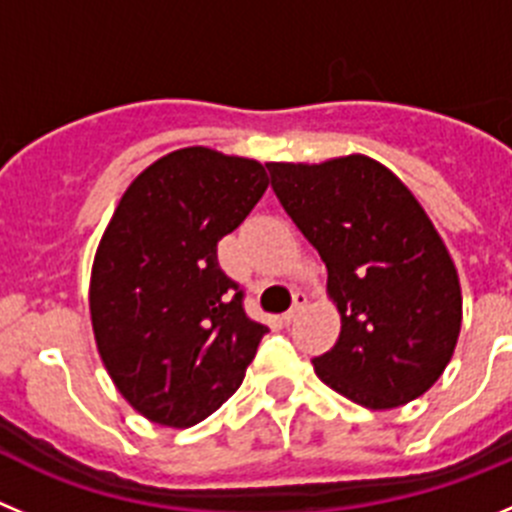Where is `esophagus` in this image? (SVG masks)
Instances as JSON below:
<instances>
[{
  "label": "esophagus",
  "mask_w": 512,
  "mask_h": 512,
  "mask_svg": "<svg viewBox=\"0 0 512 512\" xmlns=\"http://www.w3.org/2000/svg\"><path fill=\"white\" fill-rule=\"evenodd\" d=\"M306 303H308L306 293H296V301H293V308L283 313V319H285V321H293V319H296L298 313H301L303 308H306Z\"/></svg>",
  "instance_id": "esophagus-1"
}]
</instances>
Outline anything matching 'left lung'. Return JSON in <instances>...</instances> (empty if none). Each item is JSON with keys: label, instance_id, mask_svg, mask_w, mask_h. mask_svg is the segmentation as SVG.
I'll use <instances>...</instances> for the list:
<instances>
[{"label": "left lung", "instance_id": "obj_1", "mask_svg": "<svg viewBox=\"0 0 512 512\" xmlns=\"http://www.w3.org/2000/svg\"><path fill=\"white\" fill-rule=\"evenodd\" d=\"M283 209L326 265L342 331L313 359L324 385L370 411L426 393L462 331L457 265L423 206L367 155L267 163Z\"/></svg>", "mask_w": 512, "mask_h": 512}]
</instances>
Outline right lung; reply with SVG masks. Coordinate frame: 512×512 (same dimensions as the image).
Here are the masks:
<instances>
[{"mask_svg": "<svg viewBox=\"0 0 512 512\" xmlns=\"http://www.w3.org/2000/svg\"><path fill=\"white\" fill-rule=\"evenodd\" d=\"M265 188L257 160L181 147L127 186L101 234L91 329L114 388L147 421L193 426L245 380L267 326L247 319L216 242Z\"/></svg>", "mask_w": 512, "mask_h": 512, "instance_id": "1", "label": "right lung"}]
</instances>
